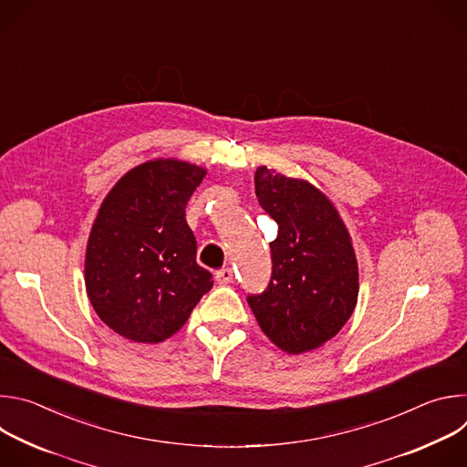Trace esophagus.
<instances>
[{
	"mask_svg": "<svg viewBox=\"0 0 467 467\" xmlns=\"http://www.w3.org/2000/svg\"><path fill=\"white\" fill-rule=\"evenodd\" d=\"M233 277H234V274H233L231 268H222V270L216 272V281H218L220 285H229V283H233Z\"/></svg>",
	"mask_w": 467,
	"mask_h": 467,
	"instance_id": "esophagus-1",
	"label": "esophagus"
}]
</instances>
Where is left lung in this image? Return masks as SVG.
Wrapping results in <instances>:
<instances>
[{"mask_svg":"<svg viewBox=\"0 0 467 467\" xmlns=\"http://www.w3.org/2000/svg\"><path fill=\"white\" fill-rule=\"evenodd\" d=\"M254 192L279 233L270 242V286L247 303L279 349L312 351L335 338L357 306L358 264L351 234L330 199L305 179L258 166Z\"/></svg>","mask_w":467,"mask_h":467,"instance_id":"8db88e82","label":"left lung"}]
</instances>
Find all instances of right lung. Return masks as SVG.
Masks as SVG:
<instances>
[{
	"instance_id": "obj_1",
	"label": "right lung",
	"mask_w": 467,
	"mask_h": 467,
	"mask_svg": "<svg viewBox=\"0 0 467 467\" xmlns=\"http://www.w3.org/2000/svg\"><path fill=\"white\" fill-rule=\"evenodd\" d=\"M207 170L155 159L107 193L85 254V286L99 319L137 344H159L186 323L214 281L195 262L184 209Z\"/></svg>"
}]
</instances>
